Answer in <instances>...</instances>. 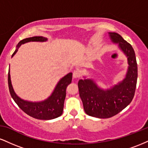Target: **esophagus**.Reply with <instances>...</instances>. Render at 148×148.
Listing matches in <instances>:
<instances>
[{"instance_id": "obj_1", "label": "esophagus", "mask_w": 148, "mask_h": 148, "mask_svg": "<svg viewBox=\"0 0 148 148\" xmlns=\"http://www.w3.org/2000/svg\"><path fill=\"white\" fill-rule=\"evenodd\" d=\"M81 71L76 69V70H74V72H73V77H74V79H76V78H79L80 76H81Z\"/></svg>"}]
</instances>
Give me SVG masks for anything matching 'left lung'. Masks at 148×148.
Masks as SVG:
<instances>
[{
	"label": "left lung",
	"mask_w": 148,
	"mask_h": 148,
	"mask_svg": "<svg viewBox=\"0 0 148 148\" xmlns=\"http://www.w3.org/2000/svg\"><path fill=\"white\" fill-rule=\"evenodd\" d=\"M112 41L119 44L128 60L126 77L111 89H100L91 79L79 80V95L84 111L90 116L108 118L114 116L128 106L133 99L136 87L138 67L133 47L116 33H109Z\"/></svg>",
	"instance_id": "obj_1"
}]
</instances>
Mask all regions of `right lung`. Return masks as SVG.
I'll use <instances>...</instances> for the list:
<instances>
[{
    "instance_id": "obj_1",
    "label": "right lung",
    "mask_w": 148,
    "mask_h": 148,
    "mask_svg": "<svg viewBox=\"0 0 148 148\" xmlns=\"http://www.w3.org/2000/svg\"><path fill=\"white\" fill-rule=\"evenodd\" d=\"M47 40V38L41 36L25 38L18 42L17 48L23 44L28 42H45ZM17 51L18 49H16L13 53L12 56L17 52ZM72 73H69L60 80L53 92L48 99L41 102H30L21 99L15 94L11 84L10 71L8 72V86L12 99L18 106L26 114L39 120H51L62 115L63 111L64 101L66 97V89L67 86L72 82Z\"/></svg>"
}]
</instances>
